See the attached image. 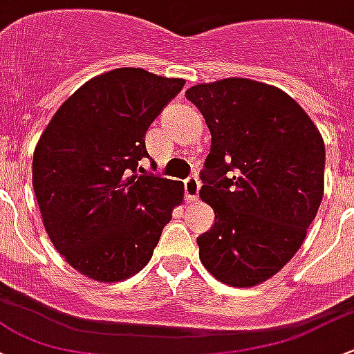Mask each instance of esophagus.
Returning <instances> with one entry per match:
<instances>
[{"label": "esophagus", "instance_id": "obj_1", "mask_svg": "<svg viewBox=\"0 0 354 354\" xmlns=\"http://www.w3.org/2000/svg\"><path fill=\"white\" fill-rule=\"evenodd\" d=\"M200 192V180L196 176H189L187 181H185V198L187 202H195L198 198Z\"/></svg>", "mask_w": 354, "mask_h": 354}]
</instances>
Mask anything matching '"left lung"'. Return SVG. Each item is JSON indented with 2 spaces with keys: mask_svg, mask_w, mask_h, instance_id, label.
I'll return each mask as SVG.
<instances>
[{
  "mask_svg": "<svg viewBox=\"0 0 354 354\" xmlns=\"http://www.w3.org/2000/svg\"><path fill=\"white\" fill-rule=\"evenodd\" d=\"M185 96L212 133L200 196L215 222L198 236L200 261L222 283L254 286L293 258L324 193L326 147L281 89L227 77Z\"/></svg>",
  "mask_w": 354,
  "mask_h": 354,
  "instance_id": "8db88e82",
  "label": "left lung"
}]
</instances>
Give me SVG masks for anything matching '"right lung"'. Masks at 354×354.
Instances as JSON below:
<instances>
[{
  "label": "right lung",
  "instance_id": "obj_1",
  "mask_svg": "<svg viewBox=\"0 0 354 354\" xmlns=\"http://www.w3.org/2000/svg\"><path fill=\"white\" fill-rule=\"evenodd\" d=\"M185 80L139 68L93 77L55 111L33 152V192L44 227L74 270L103 283L142 270L181 181L139 174L146 132Z\"/></svg>",
  "mask_w": 354,
  "mask_h": 354
}]
</instances>
